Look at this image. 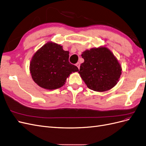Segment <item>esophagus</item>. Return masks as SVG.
I'll return each mask as SVG.
<instances>
[{
  "instance_id": "esophagus-1",
  "label": "esophagus",
  "mask_w": 146,
  "mask_h": 146,
  "mask_svg": "<svg viewBox=\"0 0 146 146\" xmlns=\"http://www.w3.org/2000/svg\"><path fill=\"white\" fill-rule=\"evenodd\" d=\"M76 66H77V68H78V69H80V63H79V62L77 63H76Z\"/></svg>"
}]
</instances>
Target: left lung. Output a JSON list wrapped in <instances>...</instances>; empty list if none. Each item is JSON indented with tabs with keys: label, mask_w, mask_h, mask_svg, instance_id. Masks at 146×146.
Returning <instances> with one entry per match:
<instances>
[{
	"label": "left lung",
	"mask_w": 146,
	"mask_h": 146,
	"mask_svg": "<svg viewBox=\"0 0 146 146\" xmlns=\"http://www.w3.org/2000/svg\"><path fill=\"white\" fill-rule=\"evenodd\" d=\"M84 62L78 71L88 88L104 92L115 86L122 74V68L117 58L108 48L100 47L84 51Z\"/></svg>",
	"instance_id": "1"
}]
</instances>
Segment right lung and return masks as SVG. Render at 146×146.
Segmentation results:
<instances>
[{
	"mask_svg": "<svg viewBox=\"0 0 146 146\" xmlns=\"http://www.w3.org/2000/svg\"><path fill=\"white\" fill-rule=\"evenodd\" d=\"M69 52L58 44L48 42L36 51L30 64L33 81L46 90L63 86L69 75L78 71L77 66L69 61Z\"/></svg>",
	"mask_w": 146,
	"mask_h": 146,
	"instance_id": "add662e5",
	"label": "right lung"
}]
</instances>
